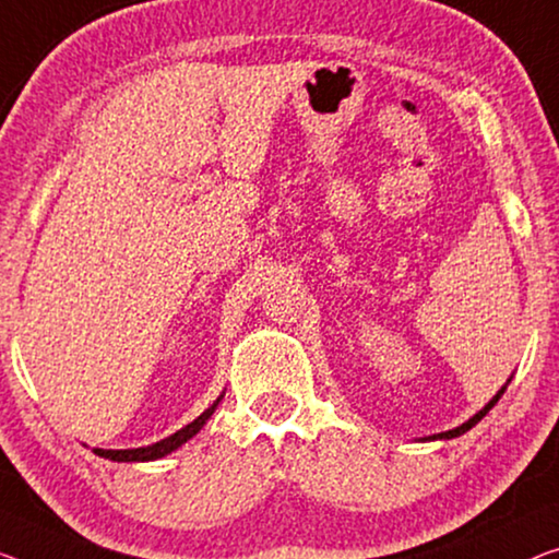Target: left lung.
Instances as JSON below:
<instances>
[{"instance_id": "8db88e82", "label": "left lung", "mask_w": 559, "mask_h": 559, "mask_svg": "<svg viewBox=\"0 0 559 559\" xmlns=\"http://www.w3.org/2000/svg\"><path fill=\"white\" fill-rule=\"evenodd\" d=\"M510 381H512V379H510ZM510 381H507V384H510ZM507 384H504L502 389H499V391H497V394L492 396V402H489V404L485 406V409H481V412H477V414H474L469 421H464V424H462V427H456V429H449V431H441V435H435V437H427V439H429V441H431V439H454V437H460V435H464V431H469V429L474 427V424H479L481 419H485V416H487V412H489V409H492V406H495V404L499 402V396H502V394H504V389H507Z\"/></svg>"}]
</instances>
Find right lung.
<instances>
[{
	"label": "right lung",
	"instance_id": "obj_1",
	"mask_svg": "<svg viewBox=\"0 0 559 559\" xmlns=\"http://www.w3.org/2000/svg\"><path fill=\"white\" fill-rule=\"evenodd\" d=\"M223 399V394L215 399L213 406H207V409L198 416V419H193L188 424V427H182L175 431V435L165 437L160 441H155V444L150 447H140V449H95L97 456H105V460H112V462H153V460H163L165 454L175 452V449L186 444L188 439H193L200 429H203V424L211 419L215 406H218V402Z\"/></svg>",
	"mask_w": 559,
	"mask_h": 559
}]
</instances>
